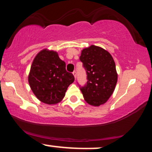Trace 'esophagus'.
I'll return each mask as SVG.
<instances>
[{"mask_svg": "<svg viewBox=\"0 0 152 152\" xmlns=\"http://www.w3.org/2000/svg\"><path fill=\"white\" fill-rule=\"evenodd\" d=\"M73 75H74V78H76V71H74V72H73Z\"/></svg>", "mask_w": 152, "mask_h": 152, "instance_id": "obj_1", "label": "esophagus"}]
</instances>
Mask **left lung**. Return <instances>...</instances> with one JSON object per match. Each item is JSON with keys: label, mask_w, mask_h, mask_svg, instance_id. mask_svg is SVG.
I'll return each instance as SVG.
<instances>
[{"label": "left lung", "mask_w": 152, "mask_h": 152, "mask_svg": "<svg viewBox=\"0 0 152 152\" xmlns=\"http://www.w3.org/2000/svg\"><path fill=\"white\" fill-rule=\"evenodd\" d=\"M80 61L86 69L88 79L86 84L81 88L85 101L94 106L104 104L117 83L114 58L102 47L91 45L81 50Z\"/></svg>", "instance_id": "1"}]
</instances>
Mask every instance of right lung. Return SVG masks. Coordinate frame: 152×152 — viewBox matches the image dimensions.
<instances>
[{"label": "right lung", "instance_id": "1", "mask_svg": "<svg viewBox=\"0 0 152 152\" xmlns=\"http://www.w3.org/2000/svg\"><path fill=\"white\" fill-rule=\"evenodd\" d=\"M28 79L38 100L46 104H56L65 96L74 76L66 71V63L56 51L45 48L34 58Z\"/></svg>", "mask_w": 152, "mask_h": 152}]
</instances>
